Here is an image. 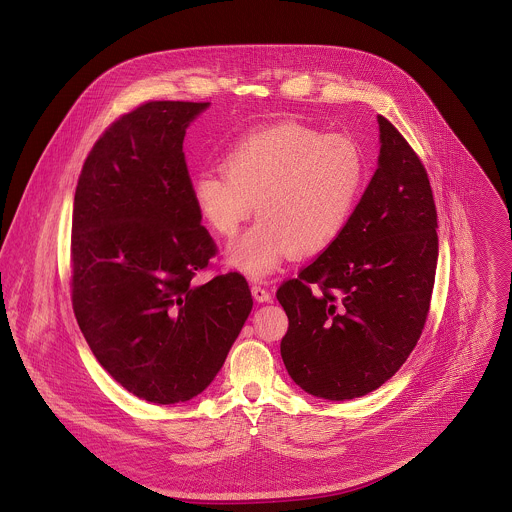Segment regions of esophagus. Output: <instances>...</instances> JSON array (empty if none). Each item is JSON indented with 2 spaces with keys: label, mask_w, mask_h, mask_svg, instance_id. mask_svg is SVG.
<instances>
[{
  "label": "esophagus",
  "mask_w": 512,
  "mask_h": 512,
  "mask_svg": "<svg viewBox=\"0 0 512 512\" xmlns=\"http://www.w3.org/2000/svg\"><path fill=\"white\" fill-rule=\"evenodd\" d=\"M252 295L258 303H268L272 299V293L268 292L264 286H252Z\"/></svg>",
  "instance_id": "esophagus-1"
}]
</instances>
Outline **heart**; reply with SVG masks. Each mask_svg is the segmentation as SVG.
<instances>
[{"label": "heart", "mask_w": 512, "mask_h": 512, "mask_svg": "<svg viewBox=\"0 0 512 512\" xmlns=\"http://www.w3.org/2000/svg\"><path fill=\"white\" fill-rule=\"evenodd\" d=\"M191 185L201 219L234 236L254 213L260 219L236 238L226 260L250 278H266L284 260L331 248L353 219L365 187V159L343 134L286 122L250 132Z\"/></svg>", "instance_id": "b5f03b06"}]
</instances>
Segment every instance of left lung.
<instances>
[{"label": "left lung", "mask_w": 512, "mask_h": 512, "mask_svg": "<svg viewBox=\"0 0 512 512\" xmlns=\"http://www.w3.org/2000/svg\"><path fill=\"white\" fill-rule=\"evenodd\" d=\"M378 167L343 236L276 293L290 327L280 351L293 382L325 400L382 386L414 351L438 266L428 173L378 116Z\"/></svg>", "instance_id": "1"}]
</instances>
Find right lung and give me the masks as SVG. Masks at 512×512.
I'll list each match as a JSON object with an SVG mask.
<instances>
[{"label":"right lung","mask_w":512,"mask_h":512,"mask_svg":"<svg viewBox=\"0 0 512 512\" xmlns=\"http://www.w3.org/2000/svg\"><path fill=\"white\" fill-rule=\"evenodd\" d=\"M209 102H147L88 153L74 193L73 309L100 366L153 404L219 374L252 311L238 272L195 284L217 246L193 203L183 140Z\"/></svg>","instance_id":"1"}]
</instances>
